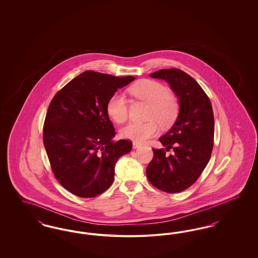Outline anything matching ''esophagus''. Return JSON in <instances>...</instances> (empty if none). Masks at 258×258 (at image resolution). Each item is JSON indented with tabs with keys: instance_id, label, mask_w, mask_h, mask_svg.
Wrapping results in <instances>:
<instances>
[{
	"instance_id": "34e87169",
	"label": "esophagus",
	"mask_w": 258,
	"mask_h": 258,
	"mask_svg": "<svg viewBox=\"0 0 258 258\" xmlns=\"http://www.w3.org/2000/svg\"><path fill=\"white\" fill-rule=\"evenodd\" d=\"M133 147H134V149H137V148L141 147V145H140L139 143L134 142V143H133Z\"/></svg>"
}]
</instances>
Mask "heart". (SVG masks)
I'll return each mask as SVG.
<instances>
[{"instance_id":"obj_1","label":"heart","mask_w":258,"mask_h":258,"mask_svg":"<svg viewBox=\"0 0 258 258\" xmlns=\"http://www.w3.org/2000/svg\"><path fill=\"white\" fill-rule=\"evenodd\" d=\"M130 94L135 98L149 103L148 122L130 123L121 130L123 138L144 143L149 138L159 133V122L162 127H169L178 117L180 104L175 95L167 92V88L158 81L144 79L128 89ZM106 110L111 119L116 123L125 122L128 116V104L121 94L113 95L106 105Z\"/></svg>"}]
</instances>
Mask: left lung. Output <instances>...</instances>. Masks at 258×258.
Listing matches in <instances>:
<instances>
[{
  "label": "left lung",
  "instance_id": "left-lung-1",
  "mask_svg": "<svg viewBox=\"0 0 258 258\" xmlns=\"http://www.w3.org/2000/svg\"><path fill=\"white\" fill-rule=\"evenodd\" d=\"M165 80L179 99L180 110L171 128L160 137L165 149H153L146 174L151 184L169 194L183 191L194 184L206 167L214 146V114L208 96L197 81L178 69L150 74Z\"/></svg>",
  "mask_w": 258,
  "mask_h": 258
}]
</instances>
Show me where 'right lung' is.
<instances>
[{"mask_svg":"<svg viewBox=\"0 0 258 258\" xmlns=\"http://www.w3.org/2000/svg\"><path fill=\"white\" fill-rule=\"evenodd\" d=\"M134 76L88 71L61 89L50 102L43 126V144L57 181L79 197H95L110 186L115 164L131 152L128 140L116 135L106 105Z\"/></svg>","mask_w":258,"mask_h":258,"instance_id":"right-lung-1","label":"right lung"}]
</instances>
